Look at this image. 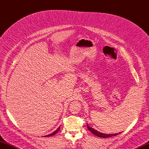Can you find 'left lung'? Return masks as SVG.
I'll use <instances>...</instances> for the list:
<instances>
[{
  "label": "left lung",
  "instance_id": "obj_1",
  "mask_svg": "<svg viewBox=\"0 0 149 149\" xmlns=\"http://www.w3.org/2000/svg\"><path fill=\"white\" fill-rule=\"evenodd\" d=\"M87 127H88V130H89L90 131H91L93 134L95 135V136H97V137H102V138H107V137H114V136H117V135L118 134H120L121 132H119L118 134H102V133H101L100 132L97 131L96 130L94 129L93 128H91L87 124Z\"/></svg>",
  "mask_w": 149,
  "mask_h": 149
}]
</instances>
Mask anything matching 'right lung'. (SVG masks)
<instances>
[{
    "instance_id": "obj_1",
    "label": "right lung",
    "mask_w": 149,
    "mask_h": 149,
    "mask_svg": "<svg viewBox=\"0 0 149 149\" xmlns=\"http://www.w3.org/2000/svg\"><path fill=\"white\" fill-rule=\"evenodd\" d=\"M60 129V127H58L55 132H53V133H52V134H49V135H47V136H45L44 137H49V136H53V135H55V134H56L58 131H59V130Z\"/></svg>"
}]
</instances>
